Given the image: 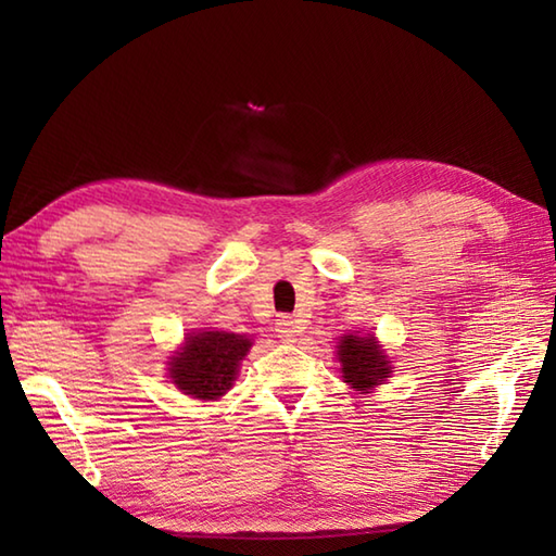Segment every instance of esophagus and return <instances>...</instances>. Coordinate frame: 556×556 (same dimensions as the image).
Wrapping results in <instances>:
<instances>
[{
    "instance_id": "obj_1",
    "label": "esophagus",
    "mask_w": 556,
    "mask_h": 556,
    "mask_svg": "<svg viewBox=\"0 0 556 556\" xmlns=\"http://www.w3.org/2000/svg\"><path fill=\"white\" fill-rule=\"evenodd\" d=\"M275 332L279 334L281 341H293L303 332V325H301V320H296V317L281 315L279 320L275 323Z\"/></svg>"
}]
</instances>
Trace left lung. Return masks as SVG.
I'll return each instance as SVG.
<instances>
[{"label": "left lung", "instance_id": "obj_1", "mask_svg": "<svg viewBox=\"0 0 556 556\" xmlns=\"http://www.w3.org/2000/svg\"><path fill=\"white\" fill-rule=\"evenodd\" d=\"M339 361H341V377L349 382L356 392L368 394V389L380 384L384 377H389L392 368L382 353L380 344L375 337H356L346 334L339 341Z\"/></svg>", "mask_w": 556, "mask_h": 556}]
</instances>
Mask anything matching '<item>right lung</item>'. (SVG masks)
I'll list each match as a JSON object with an SVG mask.
<instances>
[{
  "label": "right lung",
  "mask_w": 556,
  "mask_h": 556,
  "mask_svg": "<svg viewBox=\"0 0 556 556\" xmlns=\"http://www.w3.org/2000/svg\"><path fill=\"white\" fill-rule=\"evenodd\" d=\"M251 341L231 332H198L172 358L169 377L195 399H219L231 389Z\"/></svg>",
  "instance_id": "add662e5"
}]
</instances>
